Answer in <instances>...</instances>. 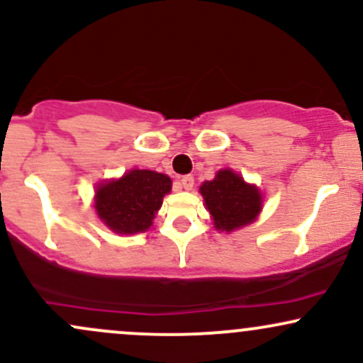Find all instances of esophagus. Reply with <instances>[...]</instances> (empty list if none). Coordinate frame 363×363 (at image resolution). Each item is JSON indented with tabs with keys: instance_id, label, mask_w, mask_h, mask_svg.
<instances>
[{
	"instance_id": "34e87169",
	"label": "esophagus",
	"mask_w": 363,
	"mask_h": 363,
	"mask_svg": "<svg viewBox=\"0 0 363 363\" xmlns=\"http://www.w3.org/2000/svg\"><path fill=\"white\" fill-rule=\"evenodd\" d=\"M181 186L184 189H193V186H194V177H193V175H182V177H181Z\"/></svg>"
}]
</instances>
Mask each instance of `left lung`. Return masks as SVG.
<instances>
[{
  "label": "left lung",
  "mask_w": 363,
  "mask_h": 363,
  "mask_svg": "<svg viewBox=\"0 0 363 363\" xmlns=\"http://www.w3.org/2000/svg\"><path fill=\"white\" fill-rule=\"evenodd\" d=\"M206 208L217 229L230 233L252 224L262 210V194L255 186L246 184L240 174L218 170L213 181L203 182L200 188Z\"/></svg>",
  "instance_id": "obj_1"
}]
</instances>
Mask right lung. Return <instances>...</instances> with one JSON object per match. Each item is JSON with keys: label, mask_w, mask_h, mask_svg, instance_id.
<instances>
[{"label": "right lung", "mask_w": 363, "mask_h": 363, "mask_svg": "<svg viewBox=\"0 0 363 363\" xmlns=\"http://www.w3.org/2000/svg\"><path fill=\"white\" fill-rule=\"evenodd\" d=\"M170 188L172 181L165 174L130 170L118 181L103 182L96 189L94 206L98 217L115 233H145Z\"/></svg>", "instance_id": "add662e5"}]
</instances>
